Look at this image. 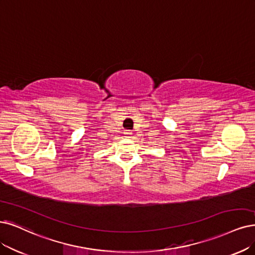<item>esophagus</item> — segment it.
Segmentation results:
<instances>
[{
    "mask_svg": "<svg viewBox=\"0 0 255 255\" xmlns=\"http://www.w3.org/2000/svg\"><path fill=\"white\" fill-rule=\"evenodd\" d=\"M124 134H125L126 137H130V135L132 134V132H131L130 130H125V131H124Z\"/></svg>",
    "mask_w": 255,
    "mask_h": 255,
    "instance_id": "34e87169",
    "label": "esophagus"
}]
</instances>
